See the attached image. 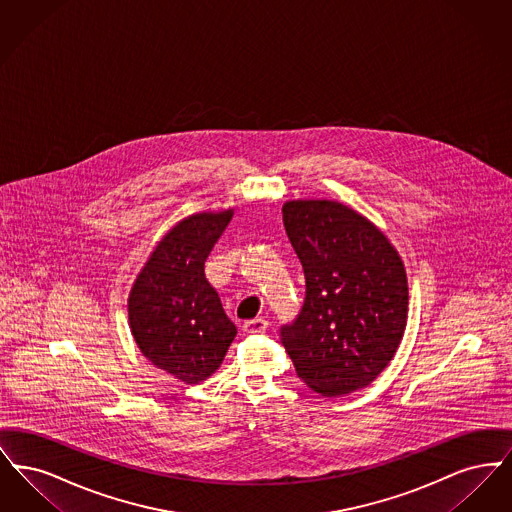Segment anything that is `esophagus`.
Returning a JSON list of instances; mask_svg holds the SVG:
<instances>
[{
  "label": "esophagus",
  "instance_id": "1",
  "mask_svg": "<svg viewBox=\"0 0 512 512\" xmlns=\"http://www.w3.org/2000/svg\"><path fill=\"white\" fill-rule=\"evenodd\" d=\"M268 328V322L265 318H253L244 322L245 334H263Z\"/></svg>",
  "mask_w": 512,
  "mask_h": 512
}]
</instances>
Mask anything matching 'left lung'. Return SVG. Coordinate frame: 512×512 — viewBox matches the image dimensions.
<instances>
[{
    "mask_svg": "<svg viewBox=\"0 0 512 512\" xmlns=\"http://www.w3.org/2000/svg\"><path fill=\"white\" fill-rule=\"evenodd\" d=\"M282 215L305 272V301L282 326V345L311 390H361L390 365L407 326L403 261L380 228L338 201H286Z\"/></svg>",
    "mask_w": 512,
    "mask_h": 512,
    "instance_id": "obj_1",
    "label": "left lung"
}]
</instances>
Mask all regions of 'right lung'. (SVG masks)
Returning a JSON list of instances; mask_svg holds the SVG:
<instances>
[{"label":"right lung","mask_w":512,"mask_h":512,"mask_svg":"<svg viewBox=\"0 0 512 512\" xmlns=\"http://www.w3.org/2000/svg\"><path fill=\"white\" fill-rule=\"evenodd\" d=\"M234 211L180 220L153 249L128 295L132 336L147 361L199 384L219 368L238 330L205 278V261Z\"/></svg>","instance_id":"add662e5"}]
</instances>
